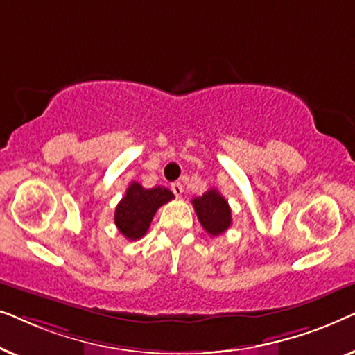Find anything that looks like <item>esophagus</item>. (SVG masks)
I'll list each match as a JSON object with an SVG mask.
<instances>
[{
	"label": "esophagus",
	"mask_w": 355,
	"mask_h": 355,
	"mask_svg": "<svg viewBox=\"0 0 355 355\" xmlns=\"http://www.w3.org/2000/svg\"><path fill=\"white\" fill-rule=\"evenodd\" d=\"M171 191L174 192V196H176V197H181L182 192H184V186L181 182H173L171 184Z\"/></svg>",
	"instance_id": "esophagus-1"
}]
</instances>
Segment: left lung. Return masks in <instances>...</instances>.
<instances>
[{"instance_id":"left-lung-1","label":"left lung","mask_w":355,"mask_h":355,"mask_svg":"<svg viewBox=\"0 0 355 355\" xmlns=\"http://www.w3.org/2000/svg\"><path fill=\"white\" fill-rule=\"evenodd\" d=\"M198 221L210 236H220L231 226V208L216 189H210L202 197L192 200Z\"/></svg>"}]
</instances>
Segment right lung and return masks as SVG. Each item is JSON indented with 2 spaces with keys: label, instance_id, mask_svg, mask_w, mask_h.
Segmentation results:
<instances>
[{
  "label": "right lung",
  "instance_id": "obj_1",
  "mask_svg": "<svg viewBox=\"0 0 355 355\" xmlns=\"http://www.w3.org/2000/svg\"><path fill=\"white\" fill-rule=\"evenodd\" d=\"M173 198V192L166 187L145 189L139 182H130L114 211V223L119 232L129 241L140 239L148 231L158 208Z\"/></svg>",
  "mask_w": 355,
  "mask_h": 355
}]
</instances>
